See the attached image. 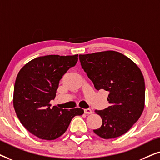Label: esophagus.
<instances>
[{
  "mask_svg": "<svg viewBox=\"0 0 160 160\" xmlns=\"http://www.w3.org/2000/svg\"><path fill=\"white\" fill-rule=\"evenodd\" d=\"M84 113H86V114H92V111L89 108L84 109Z\"/></svg>",
  "mask_w": 160,
  "mask_h": 160,
  "instance_id": "1",
  "label": "esophagus"
}]
</instances>
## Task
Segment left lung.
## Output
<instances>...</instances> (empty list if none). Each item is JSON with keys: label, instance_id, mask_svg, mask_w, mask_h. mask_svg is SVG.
I'll return each mask as SVG.
<instances>
[{"label": "left lung", "instance_id": "8db88e82", "mask_svg": "<svg viewBox=\"0 0 160 160\" xmlns=\"http://www.w3.org/2000/svg\"><path fill=\"white\" fill-rule=\"evenodd\" d=\"M79 60L95 88L109 92L111 106L95 111L102 123L94 132L103 139L121 136L143 113L145 82L141 71L128 57L111 50L79 54Z\"/></svg>", "mask_w": 160, "mask_h": 160}]
</instances>
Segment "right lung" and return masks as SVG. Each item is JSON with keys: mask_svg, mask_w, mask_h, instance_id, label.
<instances>
[{"mask_svg": "<svg viewBox=\"0 0 160 160\" xmlns=\"http://www.w3.org/2000/svg\"><path fill=\"white\" fill-rule=\"evenodd\" d=\"M78 54L38 57L22 68L17 74L13 103L22 124L35 136L52 141L60 137L75 116L84 110L52 108L59 82L70 68L75 66Z\"/></svg>", "mask_w": 160, "mask_h": 160, "instance_id": "1", "label": "right lung"}]
</instances>
